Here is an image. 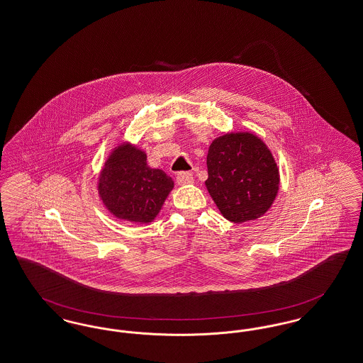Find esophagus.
<instances>
[{
    "instance_id": "1",
    "label": "esophagus",
    "mask_w": 363,
    "mask_h": 363,
    "mask_svg": "<svg viewBox=\"0 0 363 363\" xmlns=\"http://www.w3.org/2000/svg\"><path fill=\"white\" fill-rule=\"evenodd\" d=\"M177 182L179 185H186V184H191L193 182V175L188 173V172H181L177 174Z\"/></svg>"
}]
</instances>
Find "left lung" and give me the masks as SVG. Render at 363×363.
Instances as JSON below:
<instances>
[{
  "mask_svg": "<svg viewBox=\"0 0 363 363\" xmlns=\"http://www.w3.org/2000/svg\"><path fill=\"white\" fill-rule=\"evenodd\" d=\"M206 189L218 211L233 223L263 216L276 200L279 172L267 145L251 132L216 138L206 157Z\"/></svg>",
  "mask_w": 363,
  "mask_h": 363,
  "instance_id": "8db88e82",
  "label": "left lung"
}]
</instances>
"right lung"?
Returning <instances> with one entry per match:
<instances>
[{"instance_id": "add662e5", "label": "right lung", "mask_w": 363, "mask_h": 363, "mask_svg": "<svg viewBox=\"0 0 363 363\" xmlns=\"http://www.w3.org/2000/svg\"><path fill=\"white\" fill-rule=\"evenodd\" d=\"M174 188L172 177L147 164L145 151L130 143L117 145L102 167L99 194L117 218L151 223Z\"/></svg>"}]
</instances>
